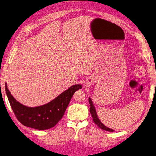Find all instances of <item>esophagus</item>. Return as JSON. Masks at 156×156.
I'll list each match as a JSON object with an SVG mask.
<instances>
[{
  "label": "esophagus",
  "instance_id": "obj_1",
  "mask_svg": "<svg viewBox=\"0 0 156 156\" xmlns=\"http://www.w3.org/2000/svg\"><path fill=\"white\" fill-rule=\"evenodd\" d=\"M86 83H88V82H86Z\"/></svg>",
  "mask_w": 156,
  "mask_h": 156
}]
</instances>
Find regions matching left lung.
Wrapping results in <instances>:
<instances>
[{
    "instance_id": "8db88e82",
    "label": "left lung",
    "mask_w": 156,
    "mask_h": 156,
    "mask_svg": "<svg viewBox=\"0 0 156 156\" xmlns=\"http://www.w3.org/2000/svg\"><path fill=\"white\" fill-rule=\"evenodd\" d=\"M89 103H90V114L92 115V117H93L94 122L100 128H101L103 130H106V131H108V132H114V130L107 127L105 125H103L100 122V120L99 119L98 117V116H97V114H96V109H95V108H94V105L93 104V102H92L90 98H89Z\"/></svg>"
}]
</instances>
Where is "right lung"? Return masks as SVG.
<instances>
[{
  "label": "right lung",
  "instance_id": "right-lung-1",
  "mask_svg": "<svg viewBox=\"0 0 156 156\" xmlns=\"http://www.w3.org/2000/svg\"><path fill=\"white\" fill-rule=\"evenodd\" d=\"M82 88V86L80 84L73 85L47 104L37 107H27L16 101L5 83V92L16 119L23 125L37 130L49 129L58 123L73 95Z\"/></svg>",
  "mask_w": 156,
  "mask_h": 156
}]
</instances>
